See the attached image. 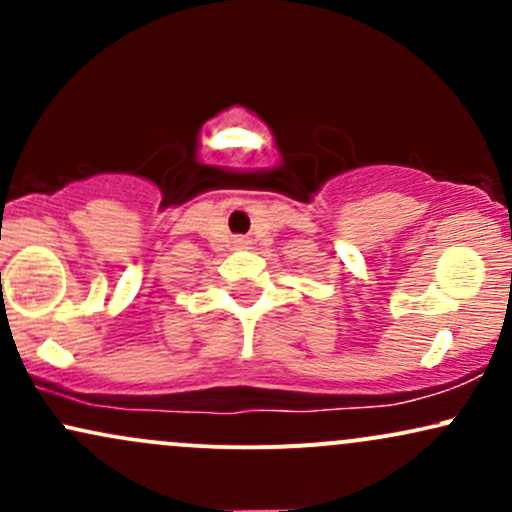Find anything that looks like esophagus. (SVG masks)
Segmentation results:
<instances>
[{
	"instance_id": "obj_1",
	"label": "esophagus",
	"mask_w": 512,
	"mask_h": 512,
	"mask_svg": "<svg viewBox=\"0 0 512 512\" xmlns=\"http://www.w3.org/2000/svg\"><path fill=\"white\" fill-rule=\"evenodd\" d=\"M236 243H238V248H243V245H245V240L240 238V240H236Z\"/></svg>"
}]
</instances>
